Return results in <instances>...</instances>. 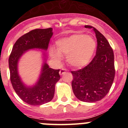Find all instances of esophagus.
<instances>
[{"instance_id": "esophagus-1", "label": "esophagus", "mask_w": 128, "mask_h": 128, "mask_svg": "<svg viewBox=\"0 0 128 128\" xmlns=\"http://www.w3.org/2000/svg\"><path fill=\"white\" fill-rule=\"evenodd\" d=\"M66 69H64V68H62V69H61L60 70V71H59V74H60V75H63L66 72Z\"/></svg>"}]
</instances>
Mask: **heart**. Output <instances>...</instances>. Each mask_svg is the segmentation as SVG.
Masks as SVG:
<instances>
[{"instance_id":"b5f03b06","label":"heart","mask_w":128,"mask_h":128,"mask_svg":"<svg viewBox=\"0 0 128 128\" xmlns=\"http://www.w3.org/2000/svg\"><path fill=\"white\" fill-rule=\"evenodd\" d=\"M57 51L52 50L51 56L59 59L67 56V60L72 66L82 68L88 62L96 48V42L92 36L76 34L63 38L56 42Z\"/></svg>"}]
</instances>
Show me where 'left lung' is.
<instances>
[{
  "label": "left lung",
  "mask_w": 128,
  "mask_h": 128,
  "mask_svg": "<svg viewBox=\"0 0 128 128\" xmlns=\"http://www.w3.org/2000/svg\"><path fill=\"white\" fill-rule=\"evenodd\" d=\"M95 33L97 46L96 54L92 61L84 68L71 71L73 76L72 87L76 97L84 102H95L102 100L110 90L114 80V54L105 37L96 28Z\"/></svg>",
  "instance_id": "left-lung-1"
}]
</instances>
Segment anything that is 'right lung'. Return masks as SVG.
Instances as JSON below:
<instances>
[{
    "instance_id": "obj_1",
    "label": "right lung",
    "mask_w": 128,
    "mask_h": 128,
    "mask_svg": "<svg viewBox=\"0 0 128 128\" xmlns=\"http://www.w3.org/2000/svg\"><path fill=\"white\" fill-rule=\"evenodd\" d=\"M52 34L51 28L30 31L17 40L9 57L10 81L13 88L23 101L31 105H41L52 100L55 85L60 79V69L50 68L44 63L38 83L34 87L28 88L23 84L18 74V61L27 50L33 48L47 50Z\"/></svg>"
}]
</instances>
